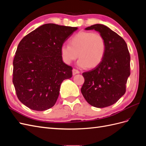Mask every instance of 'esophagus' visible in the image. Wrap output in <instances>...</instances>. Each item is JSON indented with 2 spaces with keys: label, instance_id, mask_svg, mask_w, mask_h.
I'll use <instances>...</instances> for the list:
<instances>
[{
  "label": "esophagus",
  "instance_id": "34e87169",
  "mask_svg": "<svg viewBox=\"0 0 146 146\" xmlns=\"http://www.w3.org/2000/svg\"><path fill=\"white\" fill-rule=\"evenodd\" d=\"M80 73V71L79 70H78L77 69H72V74L74 75H76V74H79Z\"/></svg>",
  "mask_w": 146,
  "mask_h": 146
}]
</instances>
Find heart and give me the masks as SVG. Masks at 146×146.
Segmentation results:
<instances>
[{
  "label": "heart",
  "instance_id": "1",
  "mask_svg": "<svg viewBox=\"0 0 146 146\" xmlns=\"http://www.w3.org/2000/svg\"><path fill=\"white\" fill-rule=\"evenodd\" d=\"M69 43V46L63 44L60 48L61 58L66 64L71 63L78 56L80 59L77 65L79 67L93 68L104 58L106 41L100 33L80 32L70 39Z\"/></svg>",
  "mask_w": 146,
  "mask_h": 146
}]
</instances>
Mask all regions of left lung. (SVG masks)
I'll return each mask as SVG.
<instances>
[{"mask_svg":"<svg viewBox=\"0 0 146 146\" xmlns=\"http://www.w3.org/2000/svg\"><path fill=\"white\" fill-rule=\"evenodd\" d=\"M85 30H95L102 35L106 50L98 66L82 74L85 82L81 92L91 105L107 107L115 104L125 94L130 75V53L124 39L107 26L95 24Z\"/></svg>","mask_w":146,"mask_h":146,"instance_id":"8db88e82","label":"left lung"}]
</instances>
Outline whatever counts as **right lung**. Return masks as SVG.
I'll use <instances>...</instances> for the list:
<instances>
[{
	"label": "right lung",
	"mask_w": 146,
	"mask_h": 146,
	"mask_svg": "<svg viewBox=\"0 0 146 146\" xmlns=\"http://www.w3.org/2000/svg\"><path fill=\"white\" fill-rule=\"evenodd\" d=\"M77 27L46 24L24 36L13 60V83L18 99L35 111L54 106L65 79L72 76L66 64L61 47Z\"/></svg>",
	"instance_id": "obj_1"
}]
</instances>
